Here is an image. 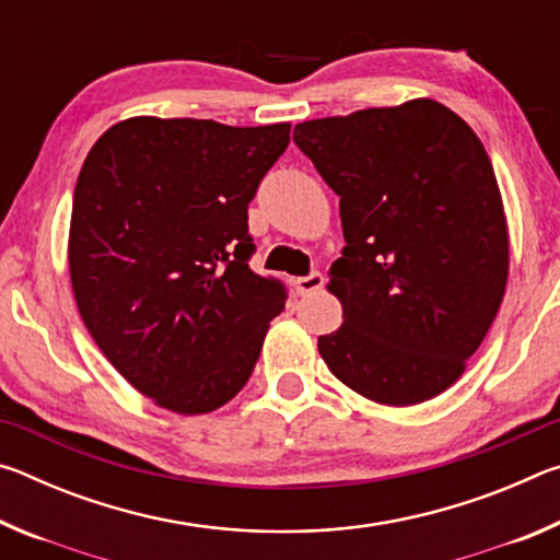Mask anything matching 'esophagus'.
<instances>
[{
    "instance_id": "obj_1",
    "label": "esophagus",
    "mask_w": 560,
    "mask_h": 560,
    "mask_svg": "<svg viewBox=\"0 0 560 560\" xmlns=\"http://www.w3.org/2000/svg\"><path fill=\"white\" fill-rule=\"evenodd\" d=\"M324 273L320 271H311L308 277H299L296 281H293V287H296V293H301V296H308V293H316L320 287H324Z\"/></svg>"
}]
</instances>
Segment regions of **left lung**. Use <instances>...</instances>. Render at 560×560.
<instances>
[{
    "mask_svg": "<svg viewBox=\"0 0 560 560\" xmlns=\"http://www.w3.org/2000/svg\"><path fill=\"white\" fill-rule=\"evenodd\" d=\"M340 197L346 246L328 289L343 326L318 350L340 383L417 405L459 381L497 318L509 232L494 167L457 113L417 98L293 128Z\"/></svg>",
    "mask_w": 560,
    "mask_h": 560,
    "instance_id": "1",
    "label": "left lung"
}]
</instances>
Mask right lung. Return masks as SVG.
I'll list each match as a JSON object with an SVG mask.
<instances>
[{"label":"right lung","instance_id":"add662e5","mask_svg":"<svg viewBox=\"0 0 560 560\" xmlns=\"http://www.w3.org/2000/svg\"><path fill=\"white\" fill-rule=\"evenodd\" d=\"M289 122L128 118L91 148L73 192L75 306L113 368L177 415L242 390L287 289L249 269V202Z\"/></svg>","mask_w":560,"mask_h":560}]
</instances>
